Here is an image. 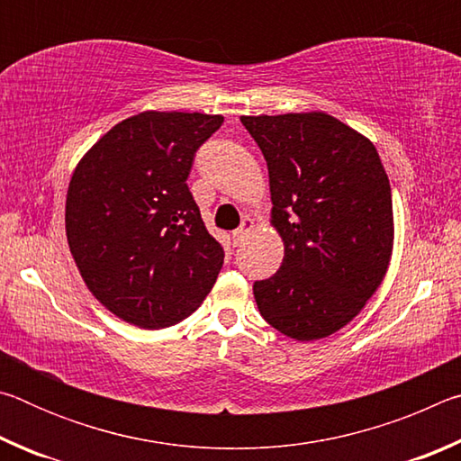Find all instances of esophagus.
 I'll use <instances>...</instances> for the list:
<instances>
[{
  "instance_id": "esophagus-1",
  "label": "esophagus",
  "mask_w": 461,
  "mask_h": 461,
  "mask_svg": "<svg viewBox=\"0 0 461 461\" xmlns=\"http://www.w3.org/2000/svg\"><path fill=\"white\" fill-rule=\"evenodd\" d=\"M252 230H254V221L249 220V217H246V220L241 221L240 228L231 233V238H233V244L240 246L241 241H244V240L249 236V231H252Z\"/></svg>"
}]
</instances>
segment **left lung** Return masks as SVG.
<instances>
[{
  "label": "left lung",
  "mask_w": 461,
  "mask_h": 461,
  "mask_svg": "<svg viewBox=\"0 0 461 461\" xmlns=\"http://www.w3.org/2000/svg\"><path fill=\"white\" fill-rule=\"evenodd\" d=\"M267 158L276 275L254 283L268 325L296 341L341 330L364 309L393 254V194L368 138L323 112L241 115Z\"/></svg>",
  "instance_id": "1"
}]
</instances>
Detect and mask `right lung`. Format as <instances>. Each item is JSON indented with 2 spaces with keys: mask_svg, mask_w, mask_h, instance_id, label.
<instances>
[{
  "mask_svg": "<svg viewBox=\"0 0 461 461\" xmlns=\"http://www.w3.org/2000/svg\"><path fill=\"white\" fill-rule=\"evenodd\" d=\"M221 115L144 112L113 126L77 165L67 193V240L93 296L142 330L197 309L223 248L186 186L194 152Z\"/></svg>",
  "mask_w": 461,
  "mask_h": 461,
  "instance_id": "right-lung-1",
  "label": "right lung"
}]
</instances>
